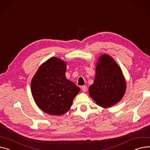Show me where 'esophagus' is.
<instances>
[{
  "label": "esophagus",
  "mask_w": 150,
  "mask_h": 150,
  "mask_svg": "<svg viewBox=\"0 0 150 150\" xmlns=\"http://www.w3.org/2000/svg\"><path fill=\"white\" fill-rule=\"evenodd\" d=\"M81 89H82V91H83L84 92H86L87 91V86H83L81 87Z\"/></svg>",
  "instance_id": "obj_1"
}]
</instances>
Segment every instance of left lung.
<instances>
[{
  "instance_id": "8db88e82",
  "label": "left lung",
  "mask_w": 150,
  "mask_h": 150,
  "mask_svg": "<svg viewBox=\"0 0 150 150\" xmlns=\"http://www.w3.org/2000/svg\"><path fill=\"white\" fill-rule=\"evenodd\" d=\"M126 83L121 68L108 55L99 58L93 84L90 86V96L104 108L111 107L122 99Z\"/></svg>"
}]
</instances>
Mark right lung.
<instances>
[{
  "instance_id": "obj_1",
  "label": "right lung",
  "mask_w": 150,
  "mask_h": 150,
  "mask_svg": "<svg viewBox=\"0 0 150 150\" xmlns=\"http://www.w3.org/2000/svg\"><path fill=\"white\" fill-rule=\"evenodd\" d=\"M66 63L50 58L38 69L31 81L33 96L38 107L52 115H62L71 108L79 88L66 78Z\"/></svg>"
}]
</instances>
